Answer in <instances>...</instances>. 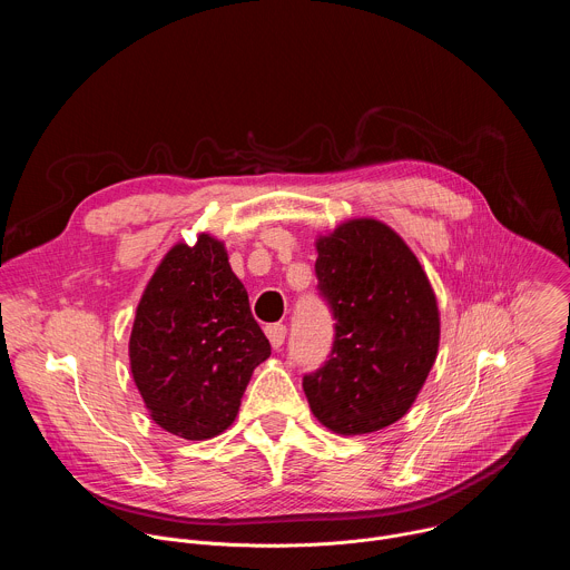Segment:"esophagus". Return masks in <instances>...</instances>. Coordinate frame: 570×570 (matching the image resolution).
Here are the masks:
<instances>
[{"label":"esophagus","mask_w":570,"mask_h":570,"mask_svg":"<svg viewBox=\"0 0 570 570\" xmlns=\"http://www.w3.org/2000/svg\"><path fill=\"white\" fill-rule=\"evenodd\" d=\"M266 336H268L273 350H279L284 345V338H286V327H284V324H268Z\"/></svg>","instance_id":"34e87169"}]
</instances>
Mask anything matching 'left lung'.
Returning <instances> with one entry per match:
<instances>
[{
  "instance_id": "obj_1",
  "label": "left lung",
  "mask_w": 570,
  "mask_h": 570,
  "mask_svg": "<svg viewBox=\"0 0 570 570\" xmlns=\"http://www.w3.org/2000/svg\"><path fill=\"white\" fill-rule=\"evenodd\" d=\"M315 275L332 306L330 361L302 381L311 413L338 435H367L411 411L440 347L433 286L405 240L376 218L315 238Z\"/></svg>"
}]
</instances>
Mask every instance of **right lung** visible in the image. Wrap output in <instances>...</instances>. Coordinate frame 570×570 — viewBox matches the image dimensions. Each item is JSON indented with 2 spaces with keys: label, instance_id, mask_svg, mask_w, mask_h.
Wrapping results in <instances>:
<instances>
[{
  "label": "right lung",
  "instance_id": "obj_1",
  "mask_svg": "<svg viewBox=\"0 0 570 570\" xmlns=\"http://www.w3.org/2000/svg\"><path fill=\"white\" fill-rule=\"evenodd\" d=\"M132 381L150 420L178 438L209 440L232 426L271 343L232 273L225 243H176L148 279L128 343Z\"/></svg>",
  "mask_w": 570,
  "mask_h": 570
}]
</instances>
